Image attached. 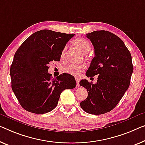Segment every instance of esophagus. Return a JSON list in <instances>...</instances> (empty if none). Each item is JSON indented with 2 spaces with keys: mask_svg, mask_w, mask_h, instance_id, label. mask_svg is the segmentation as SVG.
<instances>
[{
  "mask_svg": "<svg viewBox=\"0 0 145 145\" xmlns=\"http://www.w3.org/2000/svg\"><path fill=\"white\" fill-rule=\"evenodd\" d=\"M75 81H76V83H77V85H76L77 87H79V86H80L79 85V79H78L77 77H76V78H75Z\"/></svg>",
  "mask_w": 145,
  "mask_h": 145,
  "instance_id": "1",
  "label": "esophagus"
}]
</instances>
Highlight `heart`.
Instances as JSON below:
<instances>
[{"label": "heart", "mask_w": 145, "mask_h": 145, "mask_svg": "<svg viewBox=\"0 0 145 145\" xmlns=\"http://www.w3.org/2000/svg\"><path fill=\"white\" fill-rule=\"evenodd\" d=\"M72 44L75 47H76L77 49L81 52L84 55L87 54L90 51L91 49V45L90 42L87 40L82 38H77L75 39L72 42ZM66 53V49L64 48L62 50L60 57L62 59H64L65 58ZM64 72L68 74L73 75V76H78L80 73L85 70V66L83 65H73L70 64L68 66L64 67L63 69Z\"/></svg>", "instance_id": "b5f03b06"}]
</instances>
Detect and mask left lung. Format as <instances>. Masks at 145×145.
<instances>
[{
  "instance_id": "1",
  "label": "left lung",
  "mask_w": 145,
  "mask_h": 145,
  "mask_svg": "<svg viewBox=\"0 0 145 145\" xmlns=\"http://www.w3.org/2000/svg\"><path fill=\"white\" fill-rule=\"evenodd\" d=\"M94 48V57L86 75H98L97 83L86 79L80 85L88 91L85 100L80 103L86 113L101 114L113 109L129 86L133 71L130 52L121 39L107 31H96L86 34Z\"/></svg>"
}]
</instances>
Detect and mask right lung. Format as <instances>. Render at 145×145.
<instances>
[{
	"label": "right lung",
	"mask_w": 145,
	"mask_h": 145,
	"mask_svg": "<svg viewBox=\"0 0 145 145\" xmlns=\"http://www.w3.org/2000/svg\"><path fill=\"white\" fill-rule=\"evenodd\" d=\"M75 34L41 30L24 41L10 67L12 88L26 111L44 114L57 107L60 94L75 87L74 77L63 73L53 78L49 64L60 61L66 43Z\"/></svg>",
	"instance_id": "1"
}]
</instances>
